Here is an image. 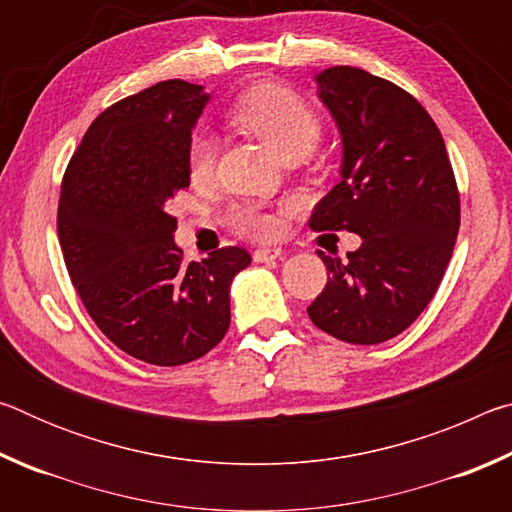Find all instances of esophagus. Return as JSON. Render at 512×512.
<instances>
[{"label":"esophagus","instance_id":"1","mask_svg":"<svg viewBox=\"0 0 512 512\" xmlns=\"http://www.w3.org/2000/svg\"><path fill=\"white\" fill-rule=\"evenodd\" d=\"M282 255V248H257L253 253V259L257 264H268Z\"/></svg>","mask_w":512,"mask_h":512}]
</instances>
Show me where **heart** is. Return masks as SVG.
<instances>
[{
    "label": "heart",
    "instance_id": "b5f03b06",
    "mask_svg": "<svg viewBox=\"0 0 512 512\" xmlns=\"http://www.w3.org/2000/svg\"><path fill=\"white\" fill-rule=\"evenodd\" d=\"M230 119L262 140L277 158L307 155L320 137V119L309 103L296 92L277 83H262L246 90L232 103ZM219 140L216 135L196 131L189 140L187 167L194 183L212 178ZM230 221L239 235L250 239H273L280 232V219L259 205H239L232 210Z\"/></svg>",
    "mask_w": 512,
    "mask_h": 512
}]
</instances>
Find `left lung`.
Masks as SVG:
<instances>
[{"label":"left lung","instance_id":"left-lung-1","mask_svg":"<svg viewBox=\"0 0 512 512\" xmlns=\"http://www.w3.org/2000/svg\"><path fill=\"white\" fill-rule=\"evenodd\" d=\"M318 99L341 133V180L320 198L311 230H348V262L318 250L327 284L307 314L354 345L402 334L436 293L461 223L452 164L438 126L409 92L336 65L316 74Z\"/></svg>","mask_w":512,"mask_h":512}]
</instances>
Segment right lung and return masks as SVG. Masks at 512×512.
<instances>
[{
	"mask_svg": "<svg viewBox=\"0 0 512 512\" xmlns=\"http://www.w3.org/2000/svg\"><path fill=\"white\" fill-rule=\"evenodd\" d=\"M210 94L162 81L92 121L69 160L58 239L85 309L108 339L153 366H183L230 327V284L244 248L183 264L167 203L189 187L187 149Z\"/></svg>",
	"mask_w": 512,
	"mask_h": 512,
	"instance_id": "1",
	"label": "right lung"
}]
</instances>
